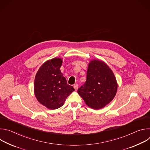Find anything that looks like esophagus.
Masks as SVG:
<instances>
[{
  "instance_id": "esophagus-1",
  "label": "esophagus",
  "mask_w": 150,
  "mask_h": 150,
  "mask_svg": "<svg viewBox=\"0 0 150 150\" xmlns=\"http://www.w3.org/2000/svg\"><path fill=\"white\" fill-rule=\"evenodd\" d=\"M74 87L75 90L76 91V90H78V85L77 83H76V84H74Z\"/></svg>"
}]
</instances>
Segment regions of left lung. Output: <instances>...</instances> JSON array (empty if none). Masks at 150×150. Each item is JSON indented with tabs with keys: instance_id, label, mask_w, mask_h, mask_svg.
<instances>
[{
	"instance_id": "8db88e82",
	"label": "left lung",
	"mask_w": 150,
	"mask_h": 150,
	"mask_svg": "<svg viewBox=\"0 0 150 150\" xmlns=\"http://www.w3.org/2000/svg\"><path fill=\"white\" fill-rule=\"evenodd\" d=\"M117 89L115 76L106 64L98 60L88 65L87 81L78 90V93L91 108L100 109L115 97Z\"/></svg>"
}]
</instances>
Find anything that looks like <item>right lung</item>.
Returning a JSON list of instances; mask_svg holds the SVG:
<instances>
[{
  "instance_id": "right-lung-1",
  "label": "right lung",
  "mask_w": 150,
  "mask_h": 150,
  "mask_svg": "<svg viewBox=\"0 0 150 150\" xmlns=\"http://www.w3.org/2000/svg\"><path fill=\"white\" fill-rule=\"evenodd\" d=\"M62 60L54 58L46 62L34 80V93L38 101L50 109H58L75 89L68 84L60 68Z\"/></svg>"
}]
</instances>
